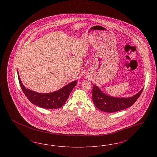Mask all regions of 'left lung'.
<instances>
[{"mask_svg":"<svg viewBox=\"0 0 157 157\" xmlns=\"http://www.w3.org/2000/svg\"><path fill=\"white\" fill-rule=\"evenodd\" d=\"M144 88L133 97L129 98L113 97L101 91L98 86L93 85L92 100L96 107L105 112L120 111L130 107L140 97Z\"/></svg>","mask_w":157,"mask_h":157,"instance_id":"obj_1","label":"left lung"}]
</instances>
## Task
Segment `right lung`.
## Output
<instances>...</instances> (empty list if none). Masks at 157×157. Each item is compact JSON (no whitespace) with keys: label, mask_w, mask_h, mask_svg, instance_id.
<instances>
[{"label":"right lung","mask_w":157,"mask_h":157,"mask_svg":"<svg viewBox=\"0 0 157 157\" xmlns=\"http://www.w3.org/2000/svg\"><path fill=\"white\" fill-rule=\"evenodd\" d=\"M17 75L19 82L25 96L32 104L46 109H56L62 107L67 101L72 90L77 83V81H75L55 92L41 94L26 88L20 79L18 72Z\"/></svg>","instance_id":"1"}]
</instances>
